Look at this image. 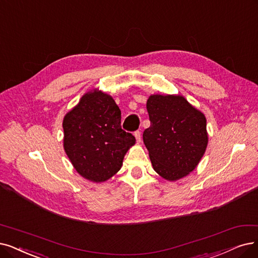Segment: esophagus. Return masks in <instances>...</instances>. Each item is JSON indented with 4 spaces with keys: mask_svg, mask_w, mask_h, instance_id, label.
I'll return each instance as SVG.
<instances>
[{
    "mask_svg": "<svg viewBox=\"0 0 258 258\" xmlns=\"http://www.w3.org/2000/svg\"><path fill=\"white\" fill-rule=\"evenodd\" d=\"M135 137H136V139H137V142L138 143H140L141 142V131H136L135 132Z\"/></svg>",
    "mask_w": 258,
    "mask_h": 258,
    "instance_id": "1",
    "label": "esophagus"
}]
</instances>
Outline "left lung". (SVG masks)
<instances>
[{"label": "left lung", "mask_w": 258, "mask_h": 258, "mask_svg": "<svg viewBox=\"0 0 258 258\" xmlns=\"http://www.w3.org/2000/svg\"><path fill=\"white\" fill-rule=\"evenodd\" d=\"M150 127L143 133L153 169L168 181L191 172L208 146L207 118L181 95H150Z\"/></svg>", "instance_id": "left-lung-1"}]
</instances>
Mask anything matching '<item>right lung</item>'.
<instances>
[{
	"instance_id": "add662e5",
	"label": "right lung",
	"mask_w": 258,
	"mask_h": 258,
	"mask_svg": "<svg viewBox=\"0 0 258 258\" xmlns=\"http://www.w3.org/2000/svg\"><path fill=\"white\" fill-rule=\"evenodd\" d=\"M121 113L104 92L90 91L63 118V147L76 171L92 182H104L120 169L136 138L120 126Z\"/></svg>"
}]
</instances>
